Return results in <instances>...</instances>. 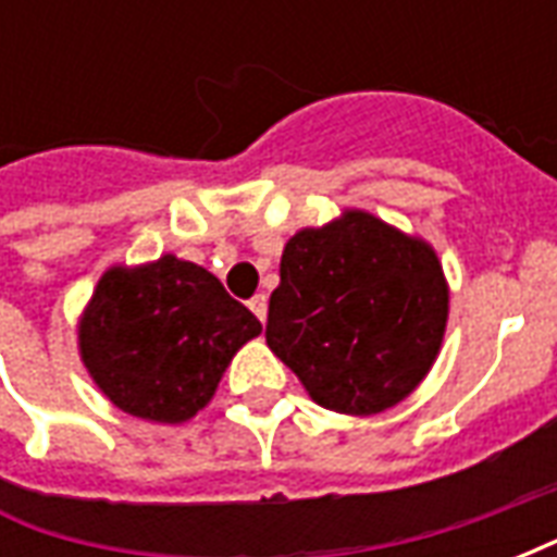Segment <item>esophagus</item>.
I'll use <instances>...</instances> for the list:
<instances>
[{"label":"esophagus","mask_w":557,"mask_h":557,"mask_svg":"<svg viewBox=\"0 0 557 557\" xmlns=\"http://www.w3.org/2000/svg\"><path fill=\"white\" fill-rule=\"evenodd\" d=\"M250 310H253L256 319H259V322L265 325V319H268V295H253V298H250Z\"/></svg>","instance_id":"obj_1"}]
</instances>
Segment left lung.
Here are the masks:
<instances>
[{
    "label": "left lung",
    "mask_w": 557,
    "mask_h": 557,
    "mask_svg": "<svg viewBox=\"0 0 557 557\" xmlns=\"http://www.w3.org/2000/svg\"><path fill=\"white\" fill-rule=\"evenodd\" d=\"M447 298L430 244L351 208L286 242L265 339L322 409L379 414L430 373Z\"/></svg>",
    "instance_id": "left-lung-1"
}]
</instances>
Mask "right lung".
Masks as SVG:
<instances>
[{
    "label": "right lung",
    "mask_w": 557,
    "mask_h": 557,
    "mask_svg": "<svg viewBox=\"0 0 557 557\" xmlns=\"http://www.w3.org/2000/svg\"><path fill=\"white\" fill-rule=\"evenodd\" d=\"M79 358L115 409L184 423L206 409L259 319L211 271L178 256L113 265L79 315Z\"/></svg>",
    "instance_id": "obj_1"
}]
</instances>
